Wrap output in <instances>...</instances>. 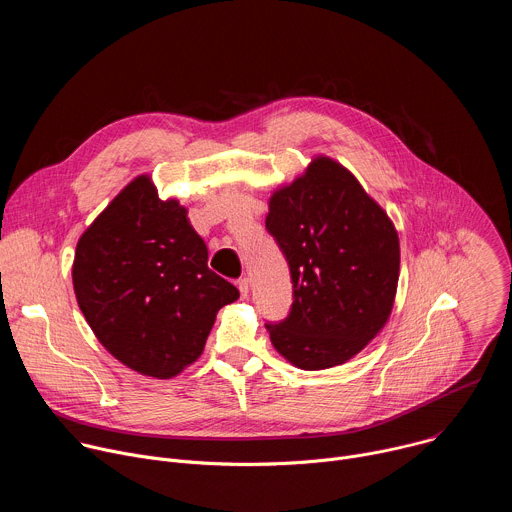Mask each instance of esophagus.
<instances>
[{"label": "esophagus", "mask_w": 512, "mask_h": 512, "mask_svg": "<svg viewBox=\"0 0 512 512\" xmlns=\"http://www.w3.org/2000/svg\"><path fill=\"white\" fill-rule=\"evenodd\" d=\"M239 291H241V298L249 296V279L247 277L239 279Z\"/></svg>", "instance_id": "obj_1"}]
</instances>
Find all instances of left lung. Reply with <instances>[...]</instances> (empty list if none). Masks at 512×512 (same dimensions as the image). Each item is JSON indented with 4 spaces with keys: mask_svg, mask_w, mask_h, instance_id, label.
<instances>
[{
    "mask_svg": "<svg viewBox=\"0 0 512 512\" xmlns=\"http://www.w3.org/2000/svg\"><path fill=\"white\" fill-rule=\"evenodd\" d=\"M267 231L283 251L294 304L265 324L273 348L302 371L344 364L389 322L399 283V235L356 176L314 156L269 196Z\"/></svg>",
    "mask_w": 512,
    "mask_h": 512,
    "instance_id": "left-lung-1",
    "label": "left lung"
}]
</instances>
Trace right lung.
<instances>
[{
	"mask_svg": "<svg viewBox=\"0 0 512 512\" xmlns=\"http://www.w3.org/2000/svg\"><path fill=\"white\" fill-rule=\"evenodd\" d=\"M72 287L97 340L127 369L180 375L239 289L208 269L204 241L176 198L135 176L81 235Z\"/></svg>",
	"mask_w": 512,
	"mask_h": 512,
	"instance_id": "right-lung-1",
	"label": "right lung"
}]
</instances>
